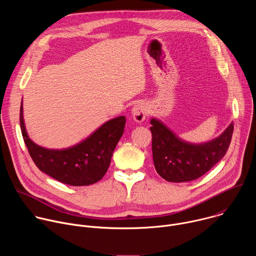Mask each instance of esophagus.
<instances>
[{
	"instance_id": "esophagus-1",
	"label": "esophagus",
	"mask_w": 256,
	"mask_h": 256,
	"mask_svg": "<svg viewBox=\"0 0 256 256\" xmlns=\"http://www.w3.org/2000/svg\"><path fill=\"white\" fill-rule=\"evenodd\" d=\"M132 116L134 122H142L148 116V108L144 103H138L132 109Z\"/></svg>"
}]
</instances>
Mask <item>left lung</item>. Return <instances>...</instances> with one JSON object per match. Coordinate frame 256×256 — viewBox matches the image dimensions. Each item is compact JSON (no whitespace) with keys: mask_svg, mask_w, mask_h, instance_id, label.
Instances as JSON below:
<instances>
[{"mask_svg":"<svg viewBox=\"0 0 256 256\" xmlns=\"http://www.w3.org/2000/svg\"><path fill=\"white\" fill-rule=\"evenodd\" d=\"M152 152L157 173L170 182L198 179L226 154L233 134V122L216 138L202 144L181 140L162 122L152 118Z\"/></svg>","mask_w":256,"mask_h":256,"instance_id":"8db88e82","label":"left lung"}]
</instances>
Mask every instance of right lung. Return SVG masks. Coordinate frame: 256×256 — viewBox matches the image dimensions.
Segmentation results:
<instances>
[{
	"mask_svg": "<svg viewBox=\"0 0 256 256\" xmlns=\"http://www.w3.org/2000/svg\"><path fill=\"white\" fill-rule=\"evenodd\" d=\"M124 126L126 118L118 116L106 122L87 138L70 148L46 149L29 138L21 102L20 126L33 162L40 171L72 186L93 184L105 175L114 151L124 132Z\"/></svg>",
	"mask_w": 256,
	"mask_h": 256,
	"instance_id": "add662e5",
	"label": "right lung"
}]
</instances>
